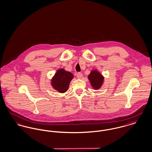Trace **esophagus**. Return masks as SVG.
<instances>
[{
    "label": "esophagus",
    "mask_w": 152,
    "mask_h": 152,
    "mask_svg": "<svg viewBox=\"0 0 152 152\" xmlns=\"http://www.w3.org/2000/svg\"><path fill=\"white\" fill-rule=\"evenodd\" d=\"M77 77L78 79H81L83 77V74L81 72H78L77 74Z\"/></svg>",
    "instance_id": "1"
}]
</instances>
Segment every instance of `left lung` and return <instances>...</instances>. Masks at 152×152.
<instances>
[{"instance_id":"1","label":"left lung","mask_w":152,"mask_h":152,"mask_svg":"<svg viewBox=\"0 0 152 152\" xmlns=\"http://www.w3.org/2000/svg\"><path fill=\"white\" fill-rule=\"evenodd\" d=\"M88 80L93 88L98 89L100 88L103 83L104 77L98 71L92 70L90 74L88 75Z\"/></svg>"}]
</instances>
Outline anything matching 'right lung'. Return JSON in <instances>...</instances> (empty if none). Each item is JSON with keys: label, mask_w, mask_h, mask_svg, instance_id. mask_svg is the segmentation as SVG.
<instances>
[{"label": "right lung", "mask_w": 152, "mask_h": 152, "mask_svg": "<svg viewBox=\"0 0 152 152\" xmlns=\"http://www.w3.org/2000/svg\"><path fill=\"white\" fill-rule=\"evenodd\" d=\"M74 76L71 72L63 69H58L51 80L52 87L60 93L66 92Z\"/></svg>", "instance_id": "right-lung-1"}]
</instances>
